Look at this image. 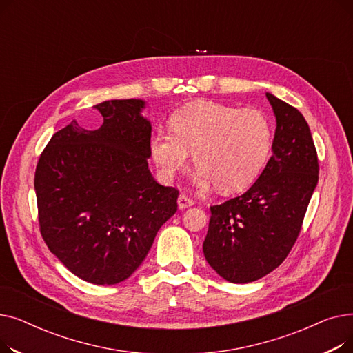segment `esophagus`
<instances>
[{"mask_svg": "<svg viewBox=\"0 0 353 353\" xmlns=\"http://www.w3.org/2000/svg\"><path fill=\"white\" fill-rule=\"evenodd\" d=\"M177 205H179V209H180V210H183V209H186V208L193 206V205H194V201H193L190 197H188L186 194H180V196H179V199H177Z\"/></svg>", "mask_w": 353, "mask_h": 353, "instance_id": "1", "label": "esophagus"}]
</instances>
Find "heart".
Listing matches in <instances>:
<instances>
[{"instance_id":"heart-1","label":"heart","mask_w":353,"mask_h":353,"mask_svg":"<svg viewBox=\"0 0 353 353\" xmlns=\"http://www.w3.org/2000/svg\"><path fill=\"white\" fill-rule=\"evenodd\" d=\"M148 147L161 179L172 180L193 153L200 189L216 184L221 193H236L263 170L272 127L261 110L193 103L173 114L170 130H154Z\"/></svg>"}]
</instances>
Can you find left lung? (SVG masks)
I'll list each match as a JSON object with an SVG mask.
<instances>
[{
    "label": "left lung",
    "instance_id": "8db88e82",
    "mask_svg": "<svg viewBox=\"0 0 353 353\" xmlns=\"http://www.w3.org/2000/svg\"><path fill=\"white\" fill-rule=\"evenodd\" d=\"M276 117L273 156L253 186L210 208L203 253L232 283H249L279 266L299 236L319 180L318 153L298 108L266 92Z\"/></svg>",
    "mask_w": 353,
    "mask_h": 353
}]
</instances>
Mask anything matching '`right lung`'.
<instances>
[{
    "label": "right lung",
    "mask_w": 353,
    "mask_h": 353,
    "mask_svg": "<svg viewBox=\"0 0 353 353\" xmlns=\"http://www.w3.org/2000/svg\"><path fill=\"white\" fill-rule=\"evenodd\" d=\"M144 105L136 99L94 105L101 127L90 132L72 120L37 164L44 242L90 283L116 285L132 276L177 212L179 190L161 186L148 170L152 124L141 116Z\"/></svg>",
    "instance_id": "add662e5"
}]
</instances>
